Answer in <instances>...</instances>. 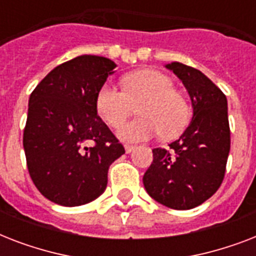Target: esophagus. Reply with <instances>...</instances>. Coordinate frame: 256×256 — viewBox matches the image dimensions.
<instances>
[{
	"mask_svg": "<svg viewBox=\"0 0 256 256\" xmlns=\"http://www.w3.org/2000/svg\"><path fill=\"white\" fill-rule=\"evenodd\" d=\"M136 148V146H132V144H124V150H126V152H132V150Z\"/></svg>",
	"mask_w": 256,
	"mask_h": 256,
	"instance_id": "obj_1",
	"label": "esophagus"
}]
</instances>
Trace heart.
I'll use <instances>...</instances> for the list:
<instances>
[{
    "instance_id": "heart-1",
    "label": "heart",
    "mask_w": 256,
    "mask_h": 256,
    "mask_svg": "<svg viewBox=\"0 0 256 256\" xmlns=\"http://www.w3.org/2000/svg\"><path fill=\"white\" fill-rule=\"evenodd\" d=\"M124 88L104 84L98 90L96 112L112 128H118L136 106L142 117L120 126L124 140L138 142L156 136L172 138L186 128L190 106L174 90V81L156 70H140L124 78Z\"/></svg>"
}]
</instances>
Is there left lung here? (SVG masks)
Returning <instances> with one entry per match:
<instances>
[{"mask_svg": "<svg viewBox=\"0 0 256 256\" xmlns=\"http://www.w3.org/2000/svg\"><path fill=\"white\" fill-rule=\"evenodd\" d=\"M166 68L186 86L194 116L179 140L168 148L152 150L144 184L156 202L175 210H190L214 195L224 178L231 142L227 100L198 69L180 62Z\"/></svg>", "mask_w": 256, "mask_h": 256, "instance_id": "8db88e82", "label": "left lung"}]
</instances>
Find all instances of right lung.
Returning a JSON list of instances; mask_svg holds the SVG:
<instances>
[{"label": "right lung", "instance_id": "add662e5", "mask_svg": "<svg viewBox=\"0 0 256 256\" xmlns=\"http://www.w3.org/2000/svg\"><path fill=\"white\" fill-rule=\"evenodd\" d=\"M116 68L108 58L80 56L52 70L30 94L26 164L34 186L57 204L81 206L98 198L110 164L124 154L96 106Z\"/></svg>", "mask_w": 256, "mask_h": 256}]
</instances>
